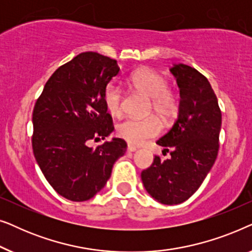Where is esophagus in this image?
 I'll use <instances>...</instances> for the list:
<instances>
[{
	"instance_id": "obj_1",
	"label": "esophagus",
	"mask_w": 252,
	"mask_h": 252,
	"mask_svg": "<svg viewBox=\"0 0 252 252\" xmlns=\"http://www.w3.org/2000/svg\"><path fill=\"white\" fill-rule=\"evenodd\" d=\"M136 149H137V148L135 146H132V144H128V146H127V150H128L129 153H134V151H135Z\"/></svg>"
}]
</instances>
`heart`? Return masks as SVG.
Listing matches in <instances>:
<instances>
[{
	"instance_id": "obj_1",
	"label": "heart",
	"mask_w": 252,
	"mask_h": 252,
	"mask_svg": "<svg viewBox=\"0 0 252 252\" xmlns=\"http://www.w3.org/2000/svg\"><path fill=\"white\" fill-rule=\"evenodd\" d=\"M130 85L137 92L151 98V110L165 122L178 115L180 109L179 96L168 89V81L159 72L153 68H141L130 75ZM103 102L110 115L119 117L123 112V93L118 85L110 82L103 92ZM161 130L157 117L144 119L127 118L117 127L118 135L132 144H142L156 137Z\"/></svg>"
}]
</instances>
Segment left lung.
<instances>
[{"label": "left lung", "mask_w": 252, "mask_h": 252, "mask_svg": "<svg viewBox=\"0 0 252 252\" xmlns=\"http://www.w3.org/2000/svg\"><path fill=\"white\" fill-rule=\"evenodd\" d=\"M170 71L180 89V109L157 144L171 149V157L155 156L141 173L149 195L166 205L187 201L199 188L218 156L221 128V111L208 79L186 64H174Z\"/></svg>", "instance_id": "left-lung-1"}]
</instances>
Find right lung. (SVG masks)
<instances>
[{
  "label": "right lung",
  "instance_id": "add662e5",
  "mask_svg": "<svg viewBox=\"0 0 252 252\" xmlns=\"http://www.w3.org/2000/svg\"><path fill=\"white\" fill-rule=\"evenodd\" d=\"M118 72L116 60L81 53L54 72L34 105V157L51 187L70 201L94 197L126 151V142L118 137L88 146L115 129L103 92Z\"/></svg>",
  "mask_w": 252,
  "mask_h": 252
}]
</instances>
